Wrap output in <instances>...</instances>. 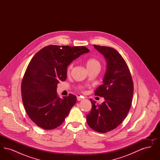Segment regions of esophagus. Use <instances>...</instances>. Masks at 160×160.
I'll use <instances>...</instances> for the list:
<instances>
[{
  "instance_id": "obj_1",
  "label": "esophagus",
  "mask_w": 160,
  "mask_h": 160,
  "mask_svg": "<svg viewBox=\"0 0 160 160\" xmlns=\"http://www.w3.org/2000/svg\"><path fill=\"white\" fill-rule=\"evenodd\" d=\"M77 101H82L83 98H82V97H77Z\"/></svg>"
}]
</instances>
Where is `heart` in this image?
I'll return each instance as SVG.
<instances>
[{
    "mask_svg": "<svg viewBox=\"0 0 160 160\" xmlns=\"http://www.w3.org/2000/svg\"><path fill=\"white\" fill-rule=\"evenodd\" d=\"M86 67L88 70L93 68H101V63H100L99 61L95 58L89 59L88 61H86ZM72 67H73V63H71L67 67V71L68 73L70 72Z\"/></svg>",
    "mask_w": 160,
    "mask_h": 160,
    "instance_id": "b5f03b06",
    "label": "heart"
}]
</instances>
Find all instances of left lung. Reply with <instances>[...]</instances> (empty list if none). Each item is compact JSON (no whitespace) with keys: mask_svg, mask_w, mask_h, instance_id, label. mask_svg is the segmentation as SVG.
Instances as JSON below:
<instances>
[{"mask_svg":"<svg viewBox=\"0 0 160 160\" xmlns=\"http://www.w3.org/2000/svg\"><path fill=\"white\" fill-rule=\"evenodd\" d=\"M107 62L103 84L95 95L104 97L101 104L90 99L91 112L86 115L88 125L95 131L105 133L118 127L125 119L131 106L134 86L129 68L122 56L114 48L93 45Z\"/></svg>","mask_w":160,"mask_h":160,"instance_id":"left-lung-1","label":"left lung"}]
</instances>
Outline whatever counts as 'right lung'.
I'll return each mask as SVG.
<instances>
[{"instance_id":"1","label":"right lung","mask_w":160,"mask_h":160,"mask_svg":"<svg viewBox=\"0 0 160 160\" xmlns=\"http://www.w3.org/2000/svg\"><path fill=\"white\" fill-rule=\"evenodd\" d=\"M89 52L83 46L50 45L32 58L23 76L21 89L25 110L38 127L54 129L68 115L76 102V97L69 94L62 99L59 98L57 85L59 80H66L69 65Z\"/></svg>"}]
</instances>
